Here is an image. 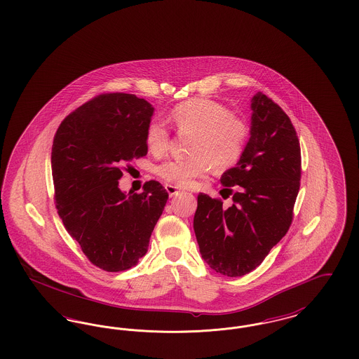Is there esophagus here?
<instances>
[{
	"label": "esophagus",
	"mask_w": 359,
	"mask_h": 359,
	"mask_svg": "<svg viewBox=\"0 0 359 359\" xmlns=\"http://www.w3.org/2000/svg\"><path fill=\"white\" fill-rule=\"evenodd\" d=\"M165 189H167V192H168V195H170L171 198L180 194V189H179L177 187L171 186V184H165Z\"/></svg>",
	"instance_id": "esophagus-1"
}]
</instances>
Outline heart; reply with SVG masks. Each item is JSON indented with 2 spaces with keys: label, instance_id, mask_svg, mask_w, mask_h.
<instances>
[{
  "label": "heart",
  "instance_id": "1",
  "mask_svg": "<svg viewBox=\"0 0 359 359\" xmlns=\"http://www.w3.org/2000/svg\"><path fill=\"white\" fill-rule=\"evenodd\" d=\"M168 120L180 132L194 133L192 158L168 160L158 165V175L168 184L187 188L208 171L210 164L217 170L235 164L243 154L250 128L241 116L233 115L229 107L210 99H192L177 104ZM148 149L161 156L170 145V130L158 120L145 130Z\"/></svg>",
  "mask_w": 359,
  "mask_h": 359
}]
</instances>
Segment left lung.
I'll list each match as a JSON object with an SVG mask.
<instances>
[{
	"instance_id": "8db88e82",
	"label": "left lung",
	"mask_w": 359,
	"mask_h": 359,
	"mask_svg": "<svg viewBox=\"0 0 359 359\" xmlns=\"http://www.w3.org/2000/svg\"><path fill=\"white\" fill-rule=\"evenodd\" d=\"M251 108L250 140L236 167L220 177L222 196L232 195V205L199 194L194 217L201 257L227 276L255 270L286 235L301 187V145L290 117L263 92Z\"/></svg>"
}]
</instances>
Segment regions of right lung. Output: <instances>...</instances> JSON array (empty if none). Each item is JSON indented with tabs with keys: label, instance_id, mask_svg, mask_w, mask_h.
<instances>
[{
	"label": "right lung",
	"instance_id": "add662e5",
	"mask_svg": "<svg viewBox=\"0 0 359 359\" xmlns=\"http://www.w3.org/2000/svg\"><path fill=\"white\" fill-rule=\"evenodd\" d=\"M154 108L129 93H101L67 116L53 137L52 175L58 215L88 260L108 273L136 266L168 192L156 180L142 194L118 189L132 158L147 155Z\"/></svg>",
	"mask_w": 359,
	"mask_h": 359
}]
</instances>
